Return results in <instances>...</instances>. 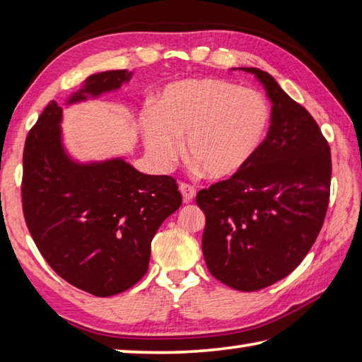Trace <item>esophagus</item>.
Listing matches in <instances>:
<instances>
[{"label": "esophagus", "instance_id": "34e87169", "mask_svg": "<svg viewBox=\"0 0 362 362\" xmlns=\"http://www.w3.org/2000/svg\"><path fill=\"white\" fill-rule=\"evenodd\" d=\"M179 189H180L182 197H183V202H187V204L188 202H193V199L196 196V191H194L193 187L188 185V183H180Z\"/></svg>", "mask_w": 362, "mask_h": 362}]
</instances>
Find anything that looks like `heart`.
<instances>
[{
  "mask_svg": "<svg viewBox=\"0 0 362 362\" xmlns=\"http://www.w3.org/2000/svg\"><path fill=\"white\" fill-rule=\"evenodd\" d=\"M271 110L257 90L224 79L171 82L156 105H146L140 130L148 157L168 171L185 138L187 157L213 180L232 177L249 163L263 143Z\"/></svg>",
  "mask_w": 362,
  "mask_h": 362,
  "instance_id": "b5f03b06",
  "label": "heart"
}]
</instances>
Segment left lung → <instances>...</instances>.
Wrapping results in <instances>:
<instances>
[{
	"instance_id": "left-lung-1",
	"label": "left lung",
	"mask_w": 362,
	"mask_h": 362,
	"mask_svg": "<svg viewBox=\"0 0 362 362\" xmlns=\"http://www.w3.org/2000/svg\"><path fill=\"white\" fill-rule=\"evenodd\" d=\"M240 70L263 83L271 127L249 163L199 191L196 202L206 218L202 250L211 275L233 289L258 291L289 275L316 241L329 199L332 153L308 110L271 74Z\"/></svg>"
}]
</instances>
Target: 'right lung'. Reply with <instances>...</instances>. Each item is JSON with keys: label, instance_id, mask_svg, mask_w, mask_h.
I'll list each match as a JSON object with an SVG mask.
<instances>
[{"label": "right lung", "instance_id": "obj_1", "mask_svg": "<svg viewBox=\"0 0 362 362\" xmlns=\"http://www.w3.org/2000/svg\"><path fill=\"white\" fill-rule=\"evenodd\" d=\"M132 74H90L64 105L51 101L23 153V210L30 236L54 272L96 297L119 294L141 280L152 238L182 205L173 177L140 173L126 156L82 161L65 144L64 110L113 93Z\"/></svg>", "mask_w": 362, "mask_h": 362}]
</instances>
